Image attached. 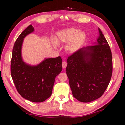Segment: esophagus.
Returning a JSON list of instances; mask_svg holds the SVG:
<instances>
[{"instance_id": "obj_1", "label": "esophagus", "mask_w": 125, "mask_h": 125, "mask_svg": "<svg viewBox=\"0 0 125 125\" xmlns=\"http://www.w3.org/2000/svg\"><path fill=\"white\" fill-rule=\"evenodd\" d=\"M62 65L63 68V69L66 68V66H67V62H65V61L63 62Z\"/></svg>"}]
</instances>
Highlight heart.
Returning <instances> with one entry per match:
<instances>
[{"mask_svg": "<svg viewBox=\"0 0 125 125\" xmlns=\"http://www.w3.org/2000/svg\"><path fill=\"white\" fill-rule=\"evenodd\" d=\"M58 41L63 43H67L66 49L69 53L78 51L83 45L86 40V35L84 31H79L75 28H67L59 31L58 33ZM54 47H58L56 41H53Z\"/></svg>", "mask_w": 125, "mask_h": 125, "instance_id": "1", "label": "heart"}]
</instances>
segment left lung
<instances>
[{
	"label": "left lung",
	"mask_w": 125,
	"mask_h": 125,
	"mask_svg": "<svg viewBox=\"0 0 125 125\" xmlns=\"http://www.w3.org/2000/svg\"><path fill=\"white\" fill-rule=\"evenodd\" d=\"M94 45L81 48L67 59L66 74L72 94L79 101L89 102L102 96L112 74L109 45L99 28Z\"/></svg>",
	"instance_id": "1"
}]
</instances>
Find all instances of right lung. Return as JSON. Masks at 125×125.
Returning <instances> with one entry per match:
<instances>
[{
  "mask_svg": "<svg viewBox=\"0 0 125 125\" xmlns=\"http://www.w3.org/2000/svg\"><path fill=\"white\" fill-rule=\"evenodd\" d=\"M33 31V27L29 25L16 41L11 61V75L21 97L33 102H42L51 96L55 77L62 71V59L61 56L45 59L36 66L24 62L21 57L23 42Z\"/></svg>",
  "mask_w": 125,
  "mask_h": 125,
  "instance_id": "right-lung-1",
  "label": "right lung"
}]
</instances>
